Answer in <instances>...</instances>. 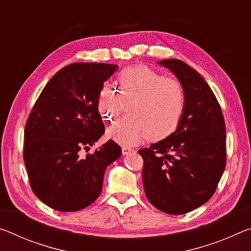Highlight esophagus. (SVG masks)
<instances>
[{"label": "esophagus", "mask_w": 251, "mask_h": 251, "mask_svg": "<svg viewBox=\"0 0 251 251\" xmlns=\"http://www.w3.org/2000/svg\"><path fill=\"white\" fill-rule=\"evenodd\" d=\"M122 152H123V154L124 155H129V154H132V153H134L135 152V150H133V149H130V147H123L122 149Z\"/></svg>", "instance_id": "1"}]
</instances>
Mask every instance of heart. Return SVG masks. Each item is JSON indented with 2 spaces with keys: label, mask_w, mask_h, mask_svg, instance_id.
<instances>
[{
  "label": "heart",
  "mask_w": 251,
  "mask_h": 251,
  "mask_svg": "<svg viewBox=\"0 0 251 251\" xmlns=\"http://www.w3.org/2000/svg\"><path fill=\"white\" fill-rule=\"evenodd\" d=\"M117 81L122 96L136 97L129 115L108 128L110 140L123 146H134L147 138L160 141L176 132L185 110V90L173 78H165L145 65L121 71ZM97 109L105 122H114L123 109L118 91L104 83L97 97Z\"/></svg>",
  "instance_id": "heart-1"
}]
</instances>
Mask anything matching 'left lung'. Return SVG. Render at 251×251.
Wrapping results in <instances>:
<instances>
[{
  "mask_svg": "<svg viewBox=\"0 0 251 251\" xmlns=\"http://www.w3.org/2000/svg\"><path fill=\"white\" fill-rule=\"evenodd\" d=\"M185 90V110L176 132L138 151L143 185L155 208L192 211L210 200L226 168V126L220 105L203 77L177 59L157 61Z\"/></svg>",
  "mask_w": 251,
  "mask_h": 251,
  "instance_id": "1",
  "label": "left lung"
}]
</instances>
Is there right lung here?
<instances>
[{
    "label": "right lung",
    "instance_id": "1",
    "mask_svg": "<svg viewBox=\"0 0 251 251\" xmlns=\"http://www.w3.org/2000/svg\"><path fill=\"white\" fill-rule=\"evenodd\" d=\"M117 65L75 62L50 79L35 101L25 129L23 158L32 191L61 212L90 205L102 189L104 174L122 150L109 140L80 156L105 133L97 97Z\"/></svg>",
    "mask_w": 251,
    "mask_h": 251
}]
</instances>
